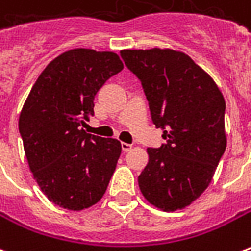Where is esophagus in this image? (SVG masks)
Wrapping results in <instances>:
<instances>
[{"mask_svg":"<svg viewBox=\"0 0 251 251\" xmlns=\"http://www.w3.org/2000/svg\"><path fill=\"white\" fill-rule=\"evenodd\" d=\"M121 147H122V151H124V152H129L133 145H131V144H127V142H122Z\"/></svg>","mask_w":251,"mask_h":251,"instance_id":"34e87169","label":"esophagus"}]
</instances>
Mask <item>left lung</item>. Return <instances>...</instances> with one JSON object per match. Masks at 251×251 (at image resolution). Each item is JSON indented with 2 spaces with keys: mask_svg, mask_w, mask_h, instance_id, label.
Listing matches in <instances>:
<instances>
[{
  "mask_svg": "<svg viewBox=\"0 0 251 251\" xmlns=\"http://www.w3.org/2000/svg\"><path fill=\"white\" fill-rule=\"evenodd\" d=\"M140 80L163 144L148 148L138 176L144 198L160 210H181L210 185L226 151V102L214 79L184 52L171 48L124 50Z\"/></svg>",
  "mask_w": 251,
  "mask_h": 251,
  "instance_id": "obj_1",
  "label": "left lung"
}]
</instances>
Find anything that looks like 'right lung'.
Masks as SVG:
<instances>
[{
    "instance_id": "obj_1",
    "label": "right lung",
    "mask_w": 251,
    "mask_h": 251,
    "mask_svg": "<svg viewBox=\"0 0 251 251\" xmlns=\"http://www.w3.org/2000/svg\"><path fill=\"white\" fill-rule=\"evenodd\" d=\"M122 68L114 52L75 48L46 67L25 100L19 118L25 157L43 194L59 207L84 210L106 192L121 142L80 125L94 114L99 88Z\"/></svg>"
}]
</instances>
